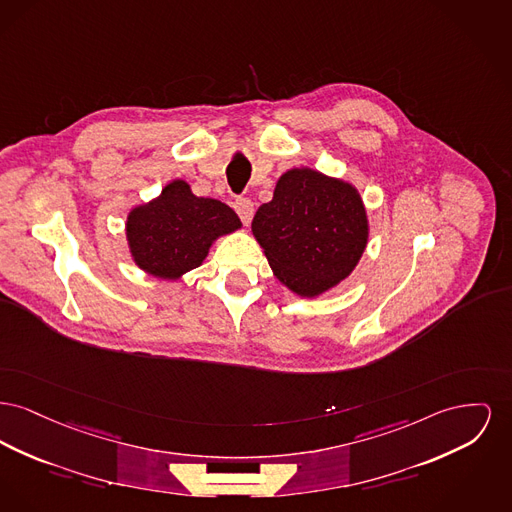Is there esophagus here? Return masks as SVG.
I'll list each match as a JSON object with an SVG mask.
<instances>
[{"mask_svg":"<svg viewBox=\"0 0 512 512\" xmlns=\"http://www.w3.org/2000/svg\"><path fill=\"white\" fill-rule=\"evenodd\" d=\"M234 209L240 214L241 222L247 226L251 222V218H253V212H255L251 199H243V197L236 199L234 201Z\"/></svg>","mask_w":512,"mask_h":512,"instance_id":"esophagus-1","label":"esophagus"}]
</instances>
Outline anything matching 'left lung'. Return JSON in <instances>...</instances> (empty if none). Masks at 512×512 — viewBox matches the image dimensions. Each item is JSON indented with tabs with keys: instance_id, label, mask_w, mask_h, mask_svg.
I'll return each mask as SVG.
<instances>
[{
	"instance_id": "left-lung-1",
	"label": "left lung",
	"mask_w": 512,
	"mask_h": 512,
	"mask_svg": "<svg viewBox=\"0 0 512 512\" xmlns=\"http://www.w3.org/2000/svg\"><path fill=\"white\" fill-rule=\"evenodd\" d=\"M251 230L274 276L301 298H317L348 278L369 238L358 189L311 168L280 176Z\"/></svg>"
}]
</instances>
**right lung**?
Returning <instances> with one entry per match:
<instances>
[{
	"mask_svg": "<svg viewBox=\"0 0 512 512\" xmlns=\"http://www.w3.org/2000/svg\"><path fill=\"white\" fill-rule=\"evenodd\" d=\"M240 228L228 205L193 195L183 180L170 181L156 199L131 209L125 222L135 265L164 280L197 269L214 241Z\"/></svg>",
	"mask_w": 512,
	"mask_h": 512,
	"instance_id": "add662e5",
	"label": "right lung"
}]
</instances>
